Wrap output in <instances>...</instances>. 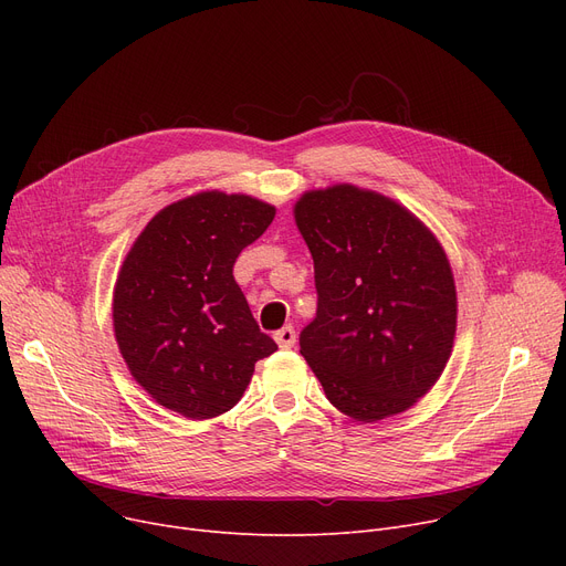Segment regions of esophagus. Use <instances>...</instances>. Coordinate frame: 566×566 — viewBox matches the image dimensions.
Segmentation results:
<instances>
[{
	"label": "esophagus",
	"instance_id": "1",
	"mask_svg": "<svg viewBox=\"0 0 566 566\" xmlns=\"http://www.w3.org/2000/svg\"><path fill=\"white\" fill-rule=\"evenodd\" d=\"M275 342L282 346V348H291L295 344V331L293 325H284V328H280L275 333Z\"/></svg>",
	"mask_w": 566,
	"mask_h": 566
}]
</instances>
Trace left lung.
Here are the masks:
<instances>
[{
	"label": "left lung",
	"mask_w": 566,
	"mask_h": 566,
	"mask_svg": "<svg viewBox=\"0 0 566 566\" xmlns=\"http://www.w3.org/2000/svg\"><path fill=\"white\" fill-rule=\"evenodd\" d=\"M293 213L318 298L301 353L325 397L358 422L408 410L440 378L457 333L440 243L397 201L353 186L305 192Z\"/></svg>",
	"instance_id": "8db88e82"
}]
</instances>
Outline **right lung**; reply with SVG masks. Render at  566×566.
Listing matches in <instances>:
<instances>
[{"instance_id":"right-lung-1","label":"right lung","mask_w":566,"mask_h":566,"mask_svg":"<svg viewBox=\"0 0 566 566\" xmlns=\"http://www.w3.org/2000/svg\"><path fill=\"white\" fill-rule=\"evenodd\" d=\"M275 208L199 192L144 227L114 286V335L142 388L184 418L208 420L243 397L254 365L277 350L259 331L233 263Z\"/></svg>"}]
</instances>
